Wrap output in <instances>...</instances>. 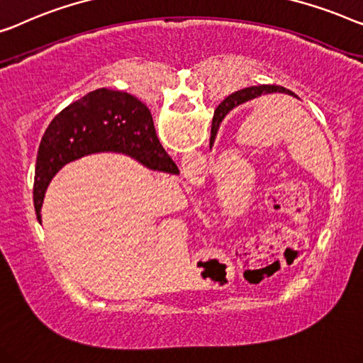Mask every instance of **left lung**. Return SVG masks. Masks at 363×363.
Segmentation results:
<instances>
[{
  "label": "left lung",
  "instance_id": "1",
  "mask_svg": "<svg viewBox=\"0 0 363 363\" xmlns=\"http://www.w3.org/2000/svg\"><path fill=\"white\" fill-rule=\"evenodd\" d=\"M272 93H285L290 94V96L298 98L295 93L286 90V88L278 86V85H260V86H249L244 88V90H239L233 94H229L228 98L224 99L223 103L219 104L216 113H214L213 118V128H211V139H209V147L214 145V140H216L219 124L223 123V119L229 111H233L234 108H238L239 104H244L245 101H250V99H255L262 96V94H272Z\"/></svg>",
  "mask_w": 363,
  "mask_h": 363
}]
</instances>
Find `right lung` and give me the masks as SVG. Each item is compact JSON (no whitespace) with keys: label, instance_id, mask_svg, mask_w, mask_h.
<instances>
[{"label":"right lung","instance_id":"obj_1","mask_svg":"<svg viewBox=\"0 0 363 363\" xmlns=\"http://www.w3.org/2000/svg\"><path fill=\"white\" fill-rule=\"evenodd\" d=\"M99 152L125 154L150 170L178 173L155 134L149 108L133 94L99 88L68 104L42 135L34 180V208H40L57 172L73 160Z\"/></svg>","mask_w":363,"mask_h":363}]
</instances>
